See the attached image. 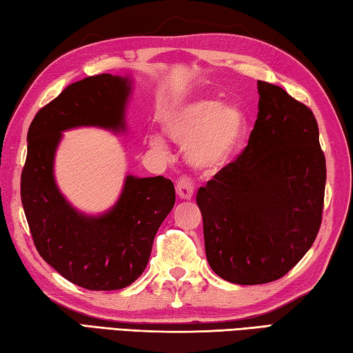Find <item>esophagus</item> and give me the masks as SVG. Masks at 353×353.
Returning <instances> with one entry per match:
<instances>
[{"mask_svg":"<svg viewBox=\"0 0 353 353\" xmlns=\"http://www.w3.org/2000/svg\"><path fill=\"white\" fill-rule=\"evenodd\" d=\"M176 194L179 199H192L194 196V184L188 176H183L176 183Z\"/></svg>","mask_w":353,"mask_h":353,"instance_id":"esophagus-1","label":"esophagus"}]
</instances>
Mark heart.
<instances>
[{
    "label": "heart",
    "instance_id": "b5f03b06",
    "mask_svg": "<svg viewBox=\"0 0 353 353\" xmlns=\"http://www.w3.org/2000/svg\"><path fill=\"white\" fill-rule=\"evenodd\" d=\"M164 132L172 141L185 149V159L201 172L224 169L243 150L248 139V119L235 105L216 98H196L172 112L164 121ZM155 148L163 149L159 138Z\"/></svg>",
    "mask_w": 353,
    "mask_h": 353
}]
</instances>
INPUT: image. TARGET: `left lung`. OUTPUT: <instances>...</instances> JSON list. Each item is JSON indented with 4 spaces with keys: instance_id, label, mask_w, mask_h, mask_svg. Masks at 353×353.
I'll list each match as a JSON object with an SVG mask.
<instances>
[{
    "instance_id": "obj_1",
    "label": "left lung",
    "mask_w": 353,
    "mask_h": 353,
    "mask_svg": "<svg viewBox=\"0 0 353 353\" xmlns=\"http://www.w3.org/2000/svg\"><path fill=\"white\" fill-rule=\"evenodd\" d=\"M258 118L248 148L198 190L205 256L235 284L284 276L321 225L325 158L312 110L258 81Z\"/></svg>"
}]
</instances>
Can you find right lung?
I'll use <instances>...</instances> for the list:
<instances>
[{"instance_id":"right-lung-1","label":"right lung","mask_w":353,"mask_h":353,"mask_svg":"<svg viewBox=\"0 0 353 353\" xmlns=\"http://www.w3.org/2000/svg\"><path fill=\"white\" fill-rule=\"evenodd\" d=\"M130 94L129 77H88L38 110L28 132L21 201L33 243L59 275L89 290H118L138 280L175 204L174 183L164 176L125 175L118 201L99 215L79 212L58 189L53 165L63 132H124Z\"/></svg>"}]
</instances>
